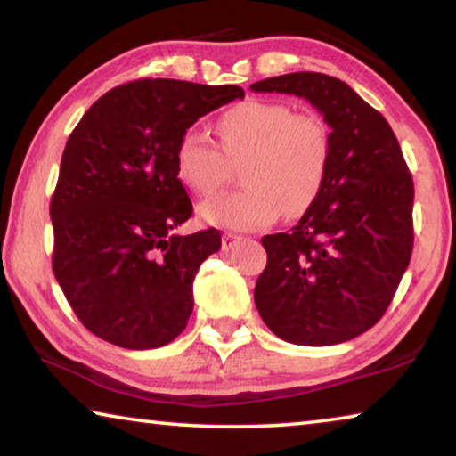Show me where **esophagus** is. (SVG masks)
<instances>
[{
  "label": "esophagus",
  "mask_w": 456,
  "mask_h": 456,
  "mask_svg": "<svg viewBox=\"0 0 456 456\" xmlns=\"http://www.w3.org/2000/svg\"><path fill=\"white\" fill-rule=\"evenodd\" d=\"M241 235H235V233H225L221 237V247H223V251H229V249H233V247L241 241Z\"/></svg>",
  "instance_id": "1"
}]
</instances>
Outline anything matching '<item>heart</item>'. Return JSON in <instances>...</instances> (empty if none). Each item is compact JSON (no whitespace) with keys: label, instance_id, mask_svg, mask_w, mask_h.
Returning <instances> with one entry per match:
<instances>
[{"label":"heart","instance_id":"1","mask_svg":"<svg viewBox=\"0 0 456 456\" xmlns=\"http://www.w3.org/2000/svg\"><path fill=\"white\" fill-rule=\"evenodd\" d=\"M217 145L199 130L181 136L175 175L184 189L211 197L229 176V163H241L243 189L200 205V219L217 227L253 231L283 213L297 217L318 199L330 165V134L315 114L289 104L245 100L215 122Z\"/></svg>","mask_w":456,"mask_h":456}]
</instances>
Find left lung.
<instances>
[{"label":"left lung","mask_w":456,"mask_h":456,"mask_svg":"<svg viewBox=\"0 0 456 456\" xmlns=\"http://www.w3.org/2000/svg\"><path fill=\"white\" fill-rule=\"evenodd\" d=\"M251 90L305 98L330 126L318 199L288 233L261 239L257 312L285 342H348L382 318L411 264L412 175L386 118L334 76L293 72Z\"/></svg>","instance_id":"1"}]
</instances>
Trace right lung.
I'll use <instances>...</instances> for the list:
<instances>
[{
  "label": "right lung",
  "instance_id": "right-lung-1",
  "mask_svg": "<svg viewBox=\"0 0 456 456\" xmlns=\"http://www.w3.org/2000/svg\"><path fill=\"white\" fill-rule=\"evenodd\" d=\"M243 96L231 84L134 80L100 96L72 130L50 203L52 269L94 336L152 350L187 328L192 280L221 233H175L192 215L175 151L200 117Z\"/></svg>",
  "mask_w": 456,
  "mask_h": 456
}]
</instances>
